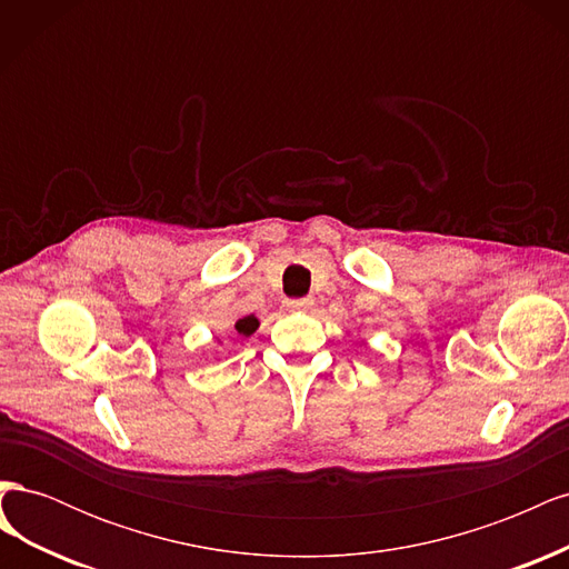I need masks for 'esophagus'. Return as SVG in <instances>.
I'll list each match as a JSON object with an SVG mask.
<instances>
[{"label": "esophagus", "instance_id": "34e87169", "mask_svg": "<svg viewBox=\"0 0 569 569\" xmlns=\"http://www.w3.org/2000/svg\"><path fill=\"white\" fill-rule=\"evenodd\" d=\"M313 303V299H289L284 301L287 308H291V311H303V308H308Z\"/></svg>", "mask_w": 569, "mask_h": 569}]
</instances>
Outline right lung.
I'll return each mask as SVG.
<instances>
[{"mask_svg":"<svg viewBox=\"0 0 569 569\" xmlns=\"http://www.w3.org/2000/svg\"><path fill=\"white\" fill-rule=\"evenodd\" d=\"M256 327H258V320H256L253 316H247V318H242V320H237L234 330H237L239 335H242V337H249V335L256 332Z\"/></svg>","mask_w":569,"mask_h":569,"instance_id":"right-lung-1","label":"right lung"}]
</instances>
